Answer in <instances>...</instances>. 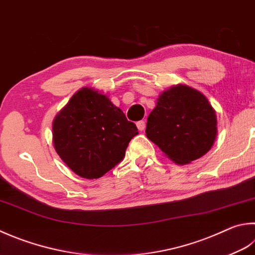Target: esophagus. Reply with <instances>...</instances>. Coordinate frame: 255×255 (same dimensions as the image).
<instances>
[{
    "label": "esophagus",
    "mask_w": 255,
    "mask_h": 255,
    "mask_svg": "<svg viewBox=\"0 0 255 255\" xmlns=\"http://www.w3.org/2000/svg\"><path fill=\"white\" fill-rule=\"evenodd\" d=\"M145 126H146V124H145V122H144V121H138L136 123V128H137L138 131H143V129L145 128Z\"/></svg>",
    "instance_id": "34e87169"
}]
</instances>
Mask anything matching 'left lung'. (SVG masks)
Returning <instances> with one entry per match:
<instances>
[{
    "instance_id": "left-lung-1",
    "label": "left lung",
    "mask_w": 255,
    "mask_h": 255,
    "mask_svg": "<svg viewBox=\"0 0 255 255\" xmlns=\"http://www.w3.org/2000/svg\"><path fill=\"white\" fill-rule=\"evenodd\" d=\"M146 136L176 164H189L206 154L218 135L215 110L203 93L185 84L160 94L147 117Z\"/></svg>"
}]
</instances>
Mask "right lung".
Listing matches in <instances>:
<instances>
[{"label":"right lung","instance_id":"1","mask_svg":"<svg viewBox=\"0 0 255 255\" xmlns=\"http://www.w3.org/2000/svg\"><path fill=\"white\" fill-rule=\"evenodd\" d=\"M137 128L107 94L82 88L52 123V142L66 165L84 179H99L122 161Z\"/></svg>","mask_w":255,"mask_h":255}]
</instances>
